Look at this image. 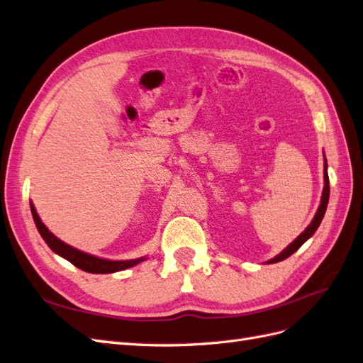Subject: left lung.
<instances>
[{
	"mask_svg": "<svg viewBox=\"0 0 363 363\" xmlns=\"http://www.w3.org/2000/svg\"><path fill=\"white\" fill-rule=\"evenodd\" d=\"M324 181H325V185H324V191H323V199H320V205H319V208H318V211H316V214H315V217H313L312 223H310V225L306 228V231H304L301 235H298V239H295L294 243L289 245L281 254L277 255L275 258H272V260H269V263L281 262V260H284V258L291 257L295 251H298L299 247L303 246V243H304L307 239H310V237H312V235L315 234V231L318 230V226H319L320 220H323V217H324V214H325L327 203H328V196H330V184H328V173H327V161H325V164H324Z\"/></svg>",
	"mask_w": 363,
	"mask_h": 363,
	"instance_id": "obj_1",
	"label": "left lung"
}]
</instances>
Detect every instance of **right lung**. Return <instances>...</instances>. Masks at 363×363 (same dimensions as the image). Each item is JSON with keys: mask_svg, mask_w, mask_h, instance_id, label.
<instances>
[{"mask_svg": "<svg viewBox=\"0 0 363 363\" xmlns=\"http://www.w3.org/2000/svg\"><path fill=\"white\" fill-rule=\"evenodd\" d=\"M32 208V214H33V220L36 223V228L39 234L43 235V239L45 240V243L53 250L56 254H59L60 257L67 258L69 263H72L74 266H77L79 269L85 272H91V274H112L117 271H123V269H128L138 264L140 262H143L144 258H137V260H124V262H112V260H105V258H99L94 255H89L82 252L79 250H74L69 245L64 243L62 240H59L55 234H51L47 226L40 222L39 216L35 210L33 205H30Z\"/></svg>", "mask_w": 363, "mask_h": 363, "instance_id": "add662e5", "label": "right lung"}]
</instances>
